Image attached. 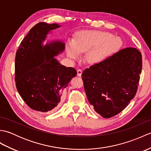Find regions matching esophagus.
<instances>
[{
    "label": "esophagus",
    "mask_w": 151,
    "mask_h": 151,
    "mask_svg": "<svg viewBox=\"0 0 151 151\" xmlns=\"http://www.w3.org/2000/svg\"><path fill=\"white\" fill-rule=\"evenodd\" d=\"M82 70L81 69H78L77 70V75L78 76H81L82 75Z\"/></svg>",
    "instance_id": "esophagus-1"
}]
</instances>
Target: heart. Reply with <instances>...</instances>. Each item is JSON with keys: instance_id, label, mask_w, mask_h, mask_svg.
Listing matches in <instances>:
<instances>
[{"instance_id": "heart-1", "label": "heart", "mask_w": 151, "mask_h": 151, "mask_svg": "<svg viewBox=\"0 0 151 151\" xmlns=\"http://www.w3.org/2000/svg\"><path fill=\"white\" fill-rule=\"evenodd\" d=\"M122 41L119 37L104 31L86 30L76 33L73 41H69L66 52L69 58L77 60L81 53L87 52L86 60L96 64L104 62L120 49Z\"/></svg>"}]
</instances>
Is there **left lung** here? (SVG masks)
Instances as JSON below:
<instances>
[{
  "label": "left lung",
  "instance_id": "left-lung-1",
  "mask_svg": "<svg viewBox=\"0 0 151 151\" xmlns=\"http://www.w3.org/2000/svg\"><path fill=\"white\" fill-rule=\"evenodd\" d=\"M142 69V54L132 47L121 49L104 62L86 69L82 78L95 111L104 118L123 111L135 97Z\"/></svg>",
  "mask_w": 151,
  "mask_h": 151
}]
</instances>
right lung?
Returning <instances> with one entry per match:
<instances>
[{
    "label": "right lung",
    "mask_w": 151,
    "mask_h": 151,
    "mask_svg": "<svg viewBox=\"0 0 151 151\" xmlns=\"http://www.w3.org/2000/svg\"><path fill=\"white\" fill-rule=\"evenodd\" d=\"M59 27L44 22L36 24L22 40L16 52V88L25 103L34 110L55 111L64 89L76 75L75 69L61 65L54 58L63 50V43L41 45L47 33Z\"/></svg>",
    "instance_id": "obj_1"
}]
</instances>
